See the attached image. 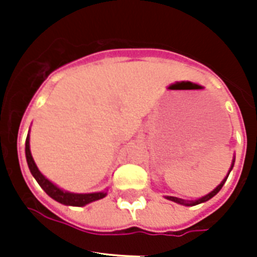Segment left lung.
I'll use <instances>...</instances> for the list:
<instances>
[{
	"label": "left lung",
	"mask_w": 257,
	"mask_h": 257,
	"mask_svg": "<svg viewBox=\"0 0 257 257\" xmlns=\"http://www.w3.org/2000/svg\"><path fill=\"white\" fill-rule=\"evenodd\" d=\"M233 163H235V159H233V161H232V165H231V169H229V172H231V171H232V168H233ZM229 172H228V175H229ZM228 175H227V177H225V179H224L223 181H221V183H220L219 185H217V187L215 188V189H213V191L209 192V193H208V195L203 196V197H201V199L192 200V201H187V200L179 199V197H173V196H165V197H167V199H168V200H171V201H175V203L181 204V205H187V207H193V205H197V204L205 203V201H208V200L212 199V197H213V196L217 195V193H219L220 189H221V188H223L224 183H225V181H227Z\"/></svg>",
	"instance_id": "1"
}]
</instances>
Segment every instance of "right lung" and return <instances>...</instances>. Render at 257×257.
<instances>
[{
    "instance_id": "obj_1",
    "label": "right lung",
    "mask_w": 257,
    "mask_h": 257,
    "mask_svg": "<svg viewBox=\"0 0 257 257\" xmlns=\"http://www.w3.org/2000/svg\"><path fill=\"white\" fill-rule=\"evenodd\" d=\"M25 155L26 161H28V167L30 169V173L33 175V177L37 180V183L40 184V187L46 192V195H49L50 197L58 203L64 204V205H72V207H84L86 204L100 200L106 196V192H96V193H72V192H66L61 188H58L57 185H54L50 180H48L45 176L42 175L41 172L38 171L37 165L34 163L32 153H30V145H29V135L26 137L25 143Z\"/></svg>"
}]
</instances>
